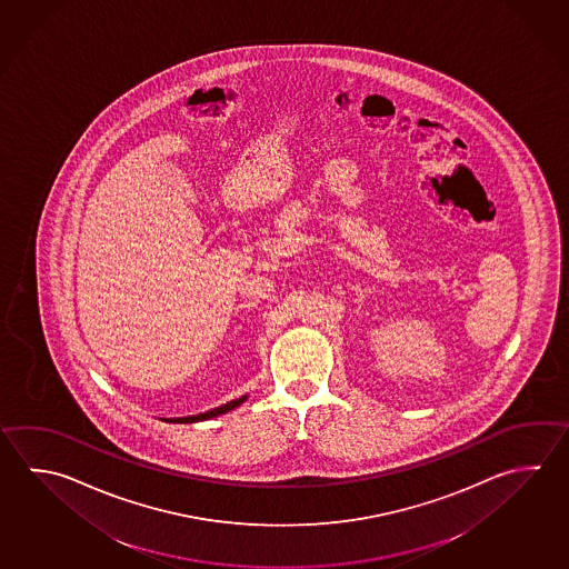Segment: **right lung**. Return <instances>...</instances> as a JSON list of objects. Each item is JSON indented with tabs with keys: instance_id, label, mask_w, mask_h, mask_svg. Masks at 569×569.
<instances>
[{
	"instance_id": "add662e5",
	"label": "right lung",
	"mask_w": 569,
	"mask_h": 569,
	"mask_svg": "<svg viewBox=\"0 0 569 569\" xmlns=\"http://www.w3.org/2000/svg\"><path fill=\"white\" fill-rule=\"evenodd\" d=\"M244 401H247V397H240L237 401H230V403L222 405V407L212 409V411H207V413L194 415V417H182V419H168V423H197V421H207V419H212V417H218V415L232 411L234 407H238L240 403H244Z\"/></svg>"
}]
</instances>
